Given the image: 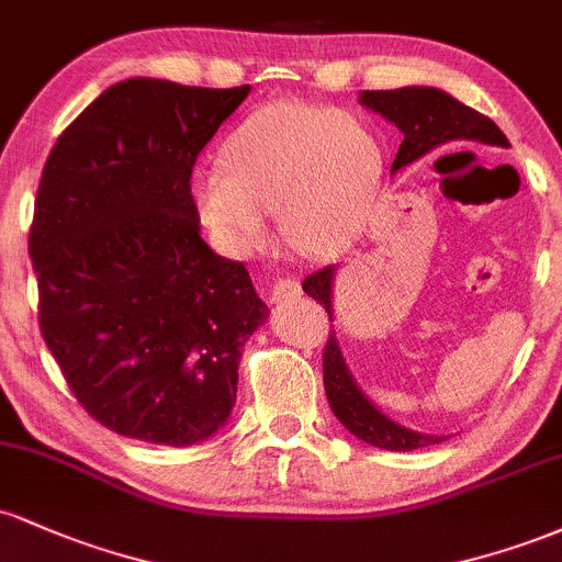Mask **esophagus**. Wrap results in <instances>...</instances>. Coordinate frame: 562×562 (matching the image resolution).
I'll return each mask as SVG.
<instances>
[{"instance_id":"obj_1","label":"esophagus","mask_w":562,"mask_h":562,"mask_svg":"<svg viewBox=\"0 0 562 562\" xmlns=\"http://www.w3.org/2000/svg\"><path fill=\"white\" fill-rule=\"evenodd\" d=\"M301 282L293 280V277H285V280H277L272 290H269V301L272 303H288L293 299H301Z\"/></svg>"}]
</instances>
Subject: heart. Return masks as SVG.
<instances>
[{
    "mask_svg": "<svg viewBox=\"0 0 562 562\" xmlns=\"http://www.w3.org/2000/svg\"><path fill=\"white\" fill-rule=\"evenodd\" d=\"M383 153L351 113L277 100L250 113L218 150V169L192 182L200 218L224 250L267 240L277 211L285 243L327 259L359 237L375 203Z\"/></svg>",
    "mask_w": 562,
    "mask_h": 562,
    "instance_id": "b5f03b06",
    "label": "heart"
}]
</instances>
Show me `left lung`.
<instances>
[{
	"label": "left lung",
	"mask_w": 562,
	"mask_h": 562,
	"mask_svg": "<svg viewBox=\"0 0 562 562\" xmlns=\"http://www.w3.org/2000/svg\"><path fill=\"white\" fill-rule=\"evenodd\" d=\"M359 102L367 111L383 115L398 132L404 134L396 160L391 171L396 173L404 166L415 164L430 153L449 145H483L505 150L509 142L502 128L492 119L481 115L473 108L462 105L457 97L436 87H402V89H380V92H359ZM333 285L335 267H325L322 272L303 280V293L314 301L325 303L327 314L333 319ZM325 393L330 402L333 415L344 423L348 434L370 447L389 451H412L430 447V443L447 441V436L420 434L406 425L391 420L385 412H380L370 396L359 389L357 378L348 370L338 338L330 333L325 346Z\"/></svg>",
	"instance_id": "left-lung-1"
}]
</instances>
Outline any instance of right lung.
I'll return each instance as SVG.
<instances>
[{"mask_svg":"<svg viewBox=\"0 0 562 562\" xmlns=\"http://www.w3.org/2000/svg\"><path fill=\"white\" fill-rule=\"evenodd\" d=\"M250 87L126 79L55 142L29 254L38 327L83 409L192 447L224 428L243 346L269 319L243 263L200 237L192 166Z\"/></svg>","mask_w":562,"mask_h":562,"instance_id":"right-lung-1","label":"right lung"}]
</instances>
